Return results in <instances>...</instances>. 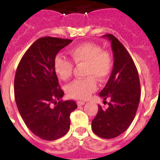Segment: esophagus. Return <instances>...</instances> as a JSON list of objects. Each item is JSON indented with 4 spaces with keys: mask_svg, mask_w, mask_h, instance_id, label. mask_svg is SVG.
<instances>
[{
    "mask_svg": "<svg viewBox=\"0 0 160 160\" xmlns=\"http://www.w3.org/2000/svg\"><path fill=\"white\" fill-rule=\"evenodd\" d=\"M77 104L78 106H83L85 104V102L84 101H78Z\"/></svg>",
    "mask_w": 160,
    "mask_h": 160,
    "instance_id": "esophagus-1",
    "label": "esophagus"
}]
</instances>
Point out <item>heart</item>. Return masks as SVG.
Instances as JSON below:
<instances>
[{"label":"heart","instance_id":"obj_1","mask_svg":"<svg viewBox=\"0 0 160 160\" xmlns=\"http://www.w3.org/2000/svg\"><path fill=\"white\" fill-rule=\"evenodd\" d=\"M72 61L78 66L85 65L83 79H77L66 87L67 94L72 98L87 99L97 89L96 80L104 82L112 71L113 60L107 50H102L98 45L86 42L73 48L70 51ZM54 70L58 77L66 81L71 77L73 64L62 57L54 60Z\"/></svg>","mask_w":160,"mask_h":160}]
</instances>
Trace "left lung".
<instances>
[{"instance_id": "obj_1", "label": "left lung", "mask_w": 160, "mask_h": 160, "mask_svg": "<svg viewBox=\"0 0 160 160\" xmlns=\"http://www.w3.org/2000/svg\"><path fill=\"white\" fill-rule=\"evenodd\" d=\"M103 37L111 43L114 67L99 96L104 103L107 98L111 101L107 109L98 106L91 128L98 136L113 138L128 129L135 118L140 100V82L134 61L123 45L114 35L108 33Z\"/></svg>"}]
</instances>
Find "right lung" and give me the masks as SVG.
Returning a JSON list of instances; mask_svg holds the SVG:
<instances>
[{"mask_svg": "<svg viewBox=\"0 0 160 160\" xmlns=\"http://www.w3.org/2000/svg\"><path fill=\"white\" fill-rule=\"evenodd\" d=\"M70 42V39L53 37L39 38L17 68L14 96L18 111L27 128L45 140H56L66 135L70 129V113L77 108L73 100H60L64 92L54 70L56 55Z\"/></svg>", "mask_w": 160, "mask_h": 160, "instance_id": "1", "label": "right lung"}]
</instances>
